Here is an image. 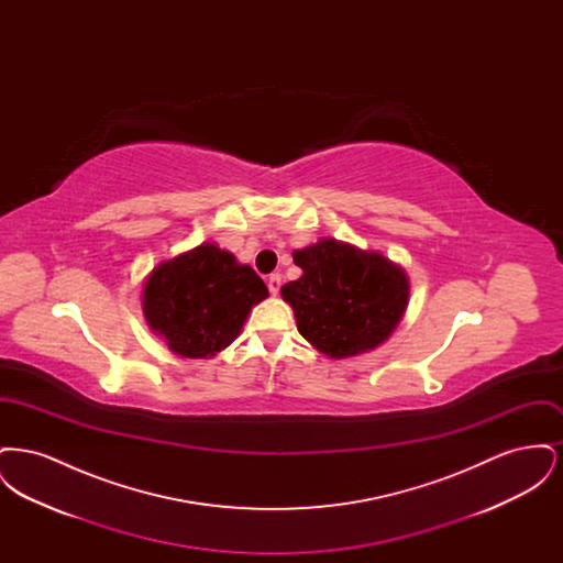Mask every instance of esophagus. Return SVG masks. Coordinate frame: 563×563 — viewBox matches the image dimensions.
<instances>
[{"label": "esophagus", "mask_w": 563, "mask_h": 563, "mask_svg": "<svg viewBox=\"0 0 563 563\" xmlns=\"http://www.w3.org/2000/svg\"><path fill=\"white\" fill-rule=\"evenodd\" d=\"M268 289L269 294L278 295V291H280V274H269Z\"/></svg>", "instance_id": "esophagus-1"}]
</instances>
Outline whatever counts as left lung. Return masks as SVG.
Masks as SVG:
<instances>
[{"label":"left lung","mask_w":563,"mask_h":563,"mask_svg":"<svg viewBox=\"0 0 563 563\" xmlns=\"http://www.w3.org/2000/svg\"><path fill=\"white\" fill-rule=\"evenodd\" d=\"M301 276L283 285L297 331L329 358L382 346L409 303L407 272L377 251L321 239L294 251Z\"/></svg>","instance_id":"8db88e82"}]
</instances>
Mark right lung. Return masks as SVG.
Returning a JSON list of instances; mask_svg holds the SVG:
<instances>
[{
  "label": "right lung",
  "mask_w": 563,
  "mask_h": 563,
  "mask_svg": "<svg viewBox=\"0 0 563 563\" xmlns=\"http://www.w3.org/2000/svg\"><path fill=\"white\" fill-rule=\"evenodd\" d=\"M268 297L255 269L214 242L164 260L141 289L150 329L184 358H213L239 335L253 306Z\"/></svg>",
  "instance_id": "obj_1"
}]
</instances>
